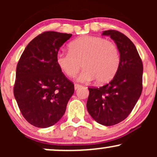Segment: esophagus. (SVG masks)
<instances>
[{
  "label": "esophagus",
  "mask_w": 157,
  "mask_h": 157,
  "mask_svg": "<svg viewBox=\"0 0 157 157\" xmlns=\"http://www.w3.org/2000/svg\"><path fill=\"white\" fill-rule=\"evenodd\" d=\"M82 85H80V84H77V83H75V90H77V89H78L79 88H80V87H82Z\"/></svg>",
  "instance_id": "obj_1"
}]
</instances>
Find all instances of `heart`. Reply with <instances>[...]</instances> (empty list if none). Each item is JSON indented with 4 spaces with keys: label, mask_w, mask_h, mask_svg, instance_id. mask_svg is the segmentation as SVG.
Segmentation results:
<instances>
[{
    "label": "heart",
    "mask_w": 157,
    "mask_h": 157,
    "mask_svg": "<svg viewBox=\"0 0 157 157\" xmlns=\"http://www.w3.org/2000/svg\"><path fill=\"white\" fill-rule=\"evenodd\" d=\"M56 63L68 77L76 76L82 65L83 70L79 81L86 82L96 79L99 83H105L112 80L118 71L120 55L113 42L100 37L85 35L68 44V52H59Z\"/></svg>",
    "instance_id": "1"
}]
</instances>
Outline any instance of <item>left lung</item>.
<instances>
[{
  "instance_id": "obj_1",
  "label": "left lung",
  "mask_w": 157,
  "mask_h": 157,
  "mask_svg": "<svg viewBox=\"0 0 157 157\" xmlns=\"http://www.w3.org/2000/svg\"><path fill=\"white\" fill-rule=\"evenodd\" d=\"M117 44L120 55L118 71L109 83L100 88H89L88 111L95 121L111 126L122 122L130 114L142 91L143 65L136 46L128 37L117 31L107 30Z\"/></svg>"
}]
</instances>
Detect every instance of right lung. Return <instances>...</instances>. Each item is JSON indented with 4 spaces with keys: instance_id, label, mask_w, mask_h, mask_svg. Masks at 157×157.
<instances>
[{
    "instance_id": "obj_1",
    "label": "right lung",
    "mask_w": 157,
    "mask_h": 157,
    "mask_svg": "<svg viewBox=\"0 0 157 157\" xmlns=\"http://www.w3.org/2000/svg\"><path fill=\"white\" fill-rule=\"evenodd\" d=\"M71 34L44 32L29 43L16 68L14 96L23 117L37 128L55 125L63 116L75 86L56 63Z\"/></svg>"
}]
</instances>
